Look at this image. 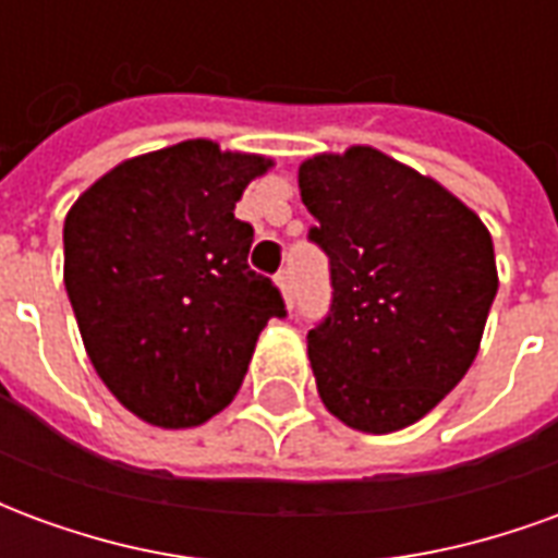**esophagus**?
I'll list each match as a JSON object with an SVG mask.
<instances>
[{"mask_svg":"<svg viewBox=\"0 0 558 558\" xmlns=\"http://www.w3.org/2000/svg\"><path fill=\"white\" fill-rule=\"evenodd\" d=\"M275 283H278L280 295H283V302H287V307L292 311V275L290 268H283V271H278V278H275Z\"/></svg>","mask_w":558,"mask_h":558,"instance_id":"1","label":"esophagus"}]
</instances>
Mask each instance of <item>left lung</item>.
I'll list each match as a JSON object with an SVG mask.
<instances>
[{"label":"left lung","mask_w":558,"mask_h":558,"mask_svg":"<svg viewBox=\"0 0 558 558\" xmlns=\"http://www.w3.org/2000/svg\"><path fill=\"white\" fill-rule=\"evenodd\" d=\"M299 191L331 263L307 331L326 410L362 433L410 427L466 376L499 290L493 239L448 187L374 146L302 160Z\"/></svg>","instance_id":"1"}]
</instances>
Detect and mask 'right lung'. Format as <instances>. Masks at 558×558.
<instances>
[{
    "instance_id": "add662e5",
    "label": "right lung",
    "mask_w": 558,
    "mask_h": 558,
    "mask_svg": "<svg viewBox=\"0 0 558 558\" xmlns=\"http://www.w3.org/2000/svg\"><path fill=\"white\" fill-rule=\"evenodd\" d=\"M275 160L211 140L122 160L65 218V290L92 367L146 424L184 430L227 410L256 338L283 316L247 266L244 187Z\"/></svg>"
}]
</instances>
